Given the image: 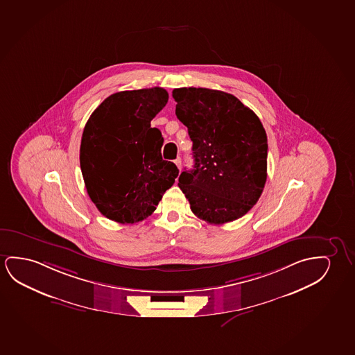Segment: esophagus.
<instances>
[{"label": "esophagus", "instance_id": "obj_1", "mask_svg": "<svg viewBox=\"0 0 355 355\" xmlns=\"http://www.w3.org/2000/svg\"><path fill=\"white\" fill-rule=\"evenodd\" d=\"M175 164L177 167H178V170L180 171V168H182V159L180 157H177V159H175Z\"/></svg>", "mask_w": 355, "mask_h": 355}]
</instances>
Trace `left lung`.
Segmentation results:
<instances>
[{
  "label": "left lung",
  "mask_w": 355,
  "mask_h": 355,
  "mask_svg": "<svg viewBox=\"0 0 355 355\" xmlns=\"http://www.w3.org/2000/svg\"><path fill=\"white\" fill-rule=\"evenodd\" d=\"M172 96L193 141L194 168L178 180L191 211L214 225L244 216L268 178V137L260 119L220 90L180 87Z\"/></svg>",
  "instance_id": "1"
}]
</instances>
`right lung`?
<instances>
[{"label": "right lung", "instance_id": "1", "mask_svg": "<svg viewBox=\"0 0 355 355\" xmlns=\"http://www.w3.org/2000/svg\"><path fill=\"white\" fill-rule=\"evenodd\" d=\"M162 87L112 94L92 113L80 143L87 194L103 216L119 223L149 217L178 175L161 155L164 138L151 121L166 106Z\"/></svg>", "mask_w": 355, "mask_h": 355}]
</instances>
